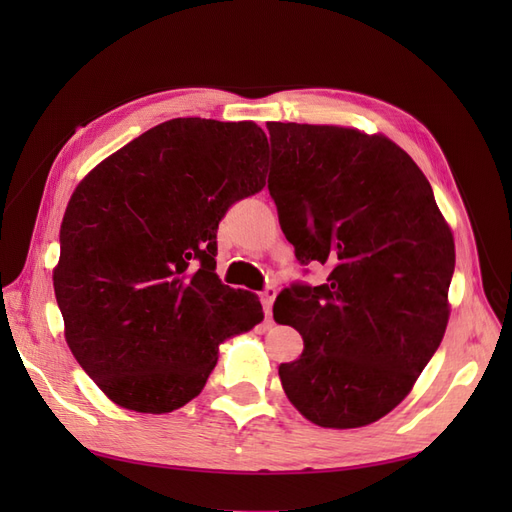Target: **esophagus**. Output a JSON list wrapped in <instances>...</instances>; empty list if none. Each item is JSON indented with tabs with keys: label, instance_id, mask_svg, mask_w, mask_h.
Returning <instances> with one entry per match:
<instances>
[{
	"label": "esophagus",
	"instance_id": "obj_1",
	"mask_svg": "<svg viewBox=\"0 0 512 512\" xmlns=\"http://www.w3.org/2000/svg\"><path fill=\"white\" fill-rule=\"evenodd\" d=\"M277 297V290L273 286H267L265 290L260 292V301H262V307H265V314L271 316V309H273V301Z\"/></svg>",
	"mask_w": 512,
	"mask_h": 512
}]
</instances>
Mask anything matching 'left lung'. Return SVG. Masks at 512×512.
Masks as SVG:
<instances>
[{
    "label": "left lung",
    "mask_w": 512,
    "mask_h": 512,
    "mask_svg": "<svg viewBox=\"0 0 512 512\" xmlns=\"http://www.w3.org/2000/svg\"><path fill=\"white\" fill-rule=\"evenodd\" d=\"M269 194L301 265L273 318L303 337L280 365L292 406L320 427L378 421L436 354L448 322L455 241L421 168L384 136L271 121Z\"/></svg>",
    "instance_id": "8db88e82"
}]
</instances>
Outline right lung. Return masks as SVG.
Instances as JSON below:
<instances>
[{
	"mask_svg": "<svg viewBox=\"0 0 512 512\" xmlns=\"http://www.w3.org/2000/svg\"><path fill=\"white\" fill-rule=\"evenodd\" d=\"M267 147L254 121L170 119L74 190L55 297L74 359L117 406H185L224 339L265 318L256 294L215 275V237L237 200L265 188Z\"/></svg>",
	"mask_w": 512,
	"mask_h": 512,
	"instance_id": "add662e5",
	"label": "right lung"
}]
</instances>
